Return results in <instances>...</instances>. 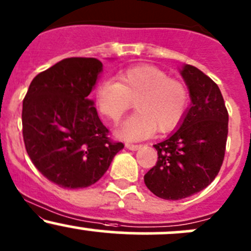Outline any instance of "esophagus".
I'll return each mask as SVG.
<instances>
[{"mask_svg":"<svg viewBox=\"0 0 251 251\" xmlns=\"http://www.w3.org/2000/svg\"><path fill=\"white\" fill-rule=\"evenodd\" d=\"M142 144H132V143H126V148L130 150H138V149H142Z\"/></svg>","mask_w":251,"mask_h":251,"instance_id":"34e87169","label":"esophagus"}]
</instances>
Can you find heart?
Returning a JSON list of instances; mask_svg holds the SVG:
<instances>
[{
    "instance_id": "heart-1",
    "label": "heart",
    "mask_w": 251,
    "mask_h": 251,
    "mask_svg": "<svg viewBox=\"0 0 251 251\" xmlns=\"http://www.w3.org/2000/svg\"><path fill=\"white\" fill-rule=\"evenodd\" d=\"M117 80L105 78L95 88V103L100 113L117 123L136 105L137 110L119 130L127 141H139L155 130H173L184 118L189 92L184 83L150 65H137L120 71Z\"/></svg>"
}]
</instances>
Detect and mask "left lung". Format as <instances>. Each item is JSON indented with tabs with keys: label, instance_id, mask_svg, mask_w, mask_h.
Segmentation results:
<instances>
[{
	"label": "left lung",
	"instance_id": "1",
	"mask_svg": "<svg viewBox=\"0 0 251 251\" xmlns=\"http://www.w3.org/2000/svg\"><path fill=\"white\" fill-rule=\"evenodd\" d=\"M191 107L180 128L155 144L156 165L144 176L147 188L163 200H183L207 188L225 156L228 113L216 83L195 66L181 70Z\"/></svg>",
	"mask_w": 251,
	"mask_h": 251
}]
</instances>
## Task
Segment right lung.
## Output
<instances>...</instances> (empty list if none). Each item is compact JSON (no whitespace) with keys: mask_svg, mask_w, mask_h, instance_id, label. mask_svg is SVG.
<instances>
[{"mask_svg":"<svg viewBox=\"0 0 251 251\" xmlns=\"http://www.w3.org/2000/svg\"><path fill=\"white\" fill-rule=\"evenodd\" d=\"M102 62L68 57L37 75L23 101V137L33 165L65 189L88 188L107 172L121 142L88 99Z\"/></svg>","mask_w":251,"mask_h":251,"instance_id":"right-lung-1","label":"right lung"}]
</instances>
